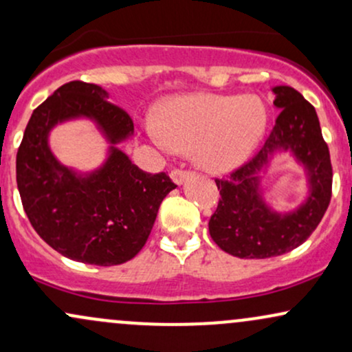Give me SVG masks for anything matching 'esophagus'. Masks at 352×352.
Wrapping results in <instances>:
<instances>
[{
	"mask_svg": "<svg viewBox=\"0 0 352 352\" xmlns=\"http://www.w3.org/2000/svg\"><path fill=\"white\" fill-rule=\"evenodd\" d=\"M190 175H192V172H188V170H180V168H175V170L170 172V179L173 180V184H177V185L184 184V182L187 180Z\"/></svg>",
	"mask_w": 352,
	"mask_h": 352,
	"instance_id": "34e87169",
	"label": "esophagus"
}]
</instances>
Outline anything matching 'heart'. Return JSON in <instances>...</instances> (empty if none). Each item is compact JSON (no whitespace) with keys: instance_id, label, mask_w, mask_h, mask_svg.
Listing matches in <instances>:
<instances>
[{"instance_id":"heart-1","label":"heart","mask_w":352,"mask_h":352,"mask_svg":"<svg viewBox=\"0 0 352 352\" xmlns=\"http://www.w3.org/2000/svg\"><path fill=\"white\" fill-rule=\"evenodd\" d=\"M267 129V109L252 95H185L165 103L151 138L179 152H193L201 168L230 172L259 146Z\"/></svg>"}]
</instances>
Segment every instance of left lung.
<instances>
[{"instance_id": "obj_1", "label": "left lung", "mask_w": 352, "mask_h": 352, "mask_svg": "<svg viewBox=\"0 0 352 352\" xmlns=\"http://www.w3.org/2000/svg\"><path fill=\"white\" fill-rule=\"evenodd\" d=\"M280 109L272 133L252 160L217 180L218 208L210 218L211 239L239 259H267L298 248L316 230L331 200L333 168L315 108L287 85L272 88ZM289 153L307 177V197L297 209L274 210L263 197L261 179L272 160Z\"/></svg>"}]
</instances>
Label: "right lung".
<instances>
[{
	"label": "right lung",
	"mask_w": 352,
	"mask_h": 352,
	"mask_svg": "<svg viewBox=\"0 0 352 352\" xmlns=\"http://www.w3.org/2000/svg\"><path fill=\"white\" fill-rule=\"evenodd\" d=\"M108 100L98 85H62L34 109L16 155L21 201L37 234L72 261L104 267L141 251L160 203L177 187L164 172H142L118 147L133 138L134 124ZM77 119L91 120L109 142L95 171L67 168L50 149L54 126Z\"/></svg>",
	"instance_id": "1"
}]
</instances>
